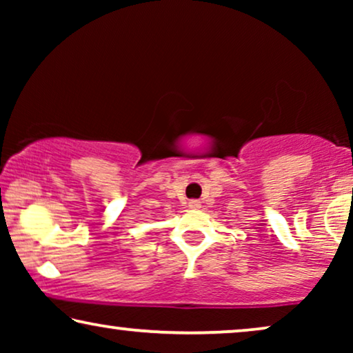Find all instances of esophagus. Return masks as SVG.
Returning a JSON list of instances; mask_svg holds the SVG:
<instances>
[{
    "label": "esophagus",
    "mask_w": 353,
    "mask_h": 353,
    "mask_svg": "<svg viewBox=\"0 0 353 353\" xmlns=\"http://www.w3.org/2000/svg\"><path fill=\"white\" fill-rule=\"evenodd\" d=\"M188 207H190V209H199L201 204L197 199H191L190 202H188Z\"/></svg>",
    "instance_id": "obj_1"
}]
</instances>
